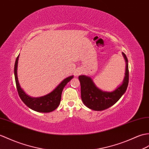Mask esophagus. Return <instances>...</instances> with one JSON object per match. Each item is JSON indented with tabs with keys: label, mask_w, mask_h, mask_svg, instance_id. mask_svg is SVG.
<instances>
[{
	"label": "esophagus",
	"mask_w": 149,
	"mask_h": 149,
	"mask_svg": "<svg viewBox=\"0 0 149 149\" xmlns=\"http://www.w3.org/2000/svg\"><path fill=\"white\" fill-rule=\"evenodd\" d=\"M81 73H82V70H81V69H78V70H77L75 72V75L77 77V76H79V75H81Z\"/></svg>",
	"instance_id": "34e87169"
}]
</instances>
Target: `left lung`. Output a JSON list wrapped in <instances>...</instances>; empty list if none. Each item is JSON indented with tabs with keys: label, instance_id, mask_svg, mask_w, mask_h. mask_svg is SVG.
<instances>
[{
	"label": "left lung",
	"instance_id": "8db88e82",
	"mask_svg": "<svg viewBox=\"0 0 149 149\" xmlns=\"http://www.w3.org/2000/svg\"><path fill=\"white\" fill-rule=\"evenodd\" d=\"M126 62L125 75L123 82L112 91H104L98 88L93 79L87 75L79 76L81 83V98L84 104L93 110L101 111L109 108L118 101L126 92L129 82L128 61L124 53H122Z\"/></svg>",
	"mask_w": 149,
	"mask_h": 149
}]
</instances>
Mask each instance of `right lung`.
Returning <instances> with one entry per match:
<instances>
[{
  "label": "right lung",
  "mask_w": 149,
  "mask_h": 149,
  "mask_svg": "<svg viewBox=\"0 0 149 149\" xmlns=\"http://www.w3.org/2000/svg\"><path fill=\"white\" fill-rule=\"evenodd\" d=\"M19 56V54L16 58L15 61V77L17 90H18L20 98L28 107L36 112L47 113L53 111L60 105L61 93L64 87L74 77V75L69 76V77L64 79L56 86V88H55L53 91L48 94L40 96V97H32V96L28 95L19 85L18 75H17Z\"/></svg>",
  "instance_id": "right-lung-1"
}]
</instances>
